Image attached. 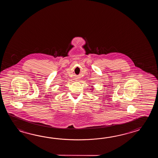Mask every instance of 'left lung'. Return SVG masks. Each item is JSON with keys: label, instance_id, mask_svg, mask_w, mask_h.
<instances>
[{"label": "left lung", "instance_id": "obj_1", "mask_svg": "<svg viewBox=\"0 0 158 158\" xmlns=\"http://www.w3.org/2000/svg\"><path fill=\"white\" fill-rule=\"evenodd\" d=\"M91 89H92V90H93V88H91Z\"/></svg>", "mask_w": 158, "mask_h": 158}]
</instances>
